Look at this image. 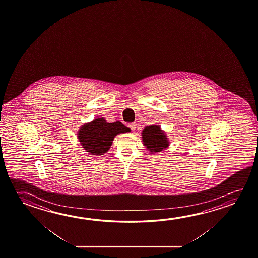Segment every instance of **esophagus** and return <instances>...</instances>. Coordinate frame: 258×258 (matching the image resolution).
Listing matches in <instances>:
<instances>
[{
	"label": "esophagus",
	"mask_w": 258,
	"mask_h": 258,
	"mask_svg": "<svg viewBox=\"0 0 258 258\" xmlns=\"http://www.w3.org/2000/svg\"><path fill=\"white\" fill-rule=\"evenodd\" d=\"M128 127H131V131H135L137 124L135 122L131 123V124H128Z\"/></svg>",
	"instance_id": "34e87169"
}]
</instances>
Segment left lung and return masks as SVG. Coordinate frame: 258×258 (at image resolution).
<instances>
[{
    "label": "left lung",
    "mask_w": 258,
    "mask_h": 258,
    "mask_svg": "<svg viewBox=\"0 0 258 258\" xmlns=\"http://www.w3.org/2000/svg\"><path fill=\"white\" fill-rule=\"evenodd\" d=\"M142 141L144 146L151 154L161 152L169 146V141L165 132L157 125H151L144 128L142 131Z\"/></svg>",
    "instance_id": "left-lung-1"
}]
</instances>
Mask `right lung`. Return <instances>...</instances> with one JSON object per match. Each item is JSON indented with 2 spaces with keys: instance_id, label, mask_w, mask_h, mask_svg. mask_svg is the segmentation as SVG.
Listing matches in <instances>:
<instances>
[{
  "instance_id": "1",
  "label": "right lung",
  "mask_w": 258,
  "mask_h": 258,
  "mask_svg": "<svg viewBox=\"0 0 258 258\" xmlns=\"http://www.w3.org/2000/svg\"><path fill=\"white\" fill-rule=\"evenodd\" d=\"M131 130L122 123H108L103 118L93 119L86 123L78 131V140L86 152L94 156H101L108 152L115 136L130 132Z\"/></svg>"
}]
</instances>
